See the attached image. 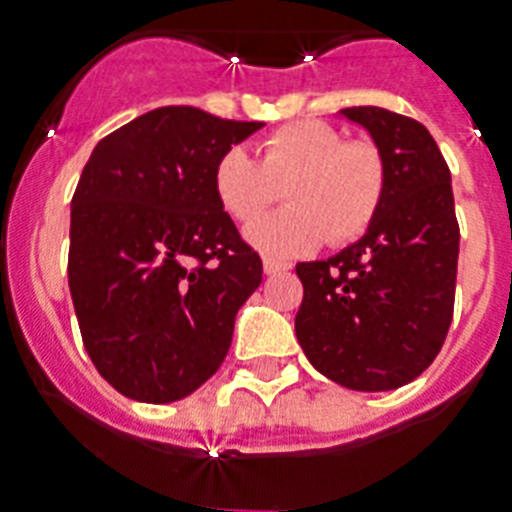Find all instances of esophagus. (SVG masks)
Here are the masks:
<instances>
[{
	"label": "esophagus",
	"instance_id": "obj_1",
	"mask_svg": "<svg viewBox=\"0 0 512 512\" xmlns=\"http://www.w3.org/2000/svg\"><path fill=\"white\" fill-rule=\"evenodd\" d=\"M291 268V263H283V260H276V257L265 255L263 257V270L268 276H278V273H286Z\"/></svg>",
	"mask_w": 512,
	"mask_h": 512
}]
</instances>
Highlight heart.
<instances>
[{"label": "heart", "mask_w": 512, "mask_h": 512, "mask_svg": "<svg viewBox=\"0 0 512 512\" xmlns=\"http://www.w3.org/2000/svg\"><path fill=\"white\" fill-rule=\"evenodd\" d=\"M284 187L287 208L255 224L247 239L268 255L312 252L356 242L375 223L385 200L388 169L372 140H343L338 127L299 119L270 132L260 161L244 148H226L213 163L210 187L231 221L249 226Z\"/></svg>", "instance_id": "1"}]
</instances>
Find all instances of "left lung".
I'll list each match as a JSON object with an SVG mask.
<instances>
[{
	"label": "left lung",
	"mask_w": 512,
	"mask_h": 512,
	"mask_svg": "<svg viewBox=\"0 0 512 512\" xmlns=\"http://www.w3.org/2000/svg\"><path fill=\"white\" fill-rule=\"evenodd\" d=\"M382 150L388 187L375 223L328 260L296 265V338L317 372L349 390H393L440 354L455 302L458 242L450 169L416 119L341 111Z\"/></svg>",
	"instance_id": "1"
}]
</instances>
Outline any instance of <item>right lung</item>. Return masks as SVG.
I'll return each mask as SVG.
<instances>
[{
    "mask_svg": "<svg viewBox=\"0 0 512 512\" xmlns=\"http://www.w3.org/2000/svg\"><path fill=\"white\" fill-rule=\"evenodd\" d=\"M263 122L161 106L93 148L72 195L70 294L85 351L143 403L195 393L229 354L263 260L218 208L210 174Z\"/></svg>",
    "mask_w": 512,
    "mask_h": 512,
    "instance_id": "1",
    "label": "right lung"
}]
</instances>
